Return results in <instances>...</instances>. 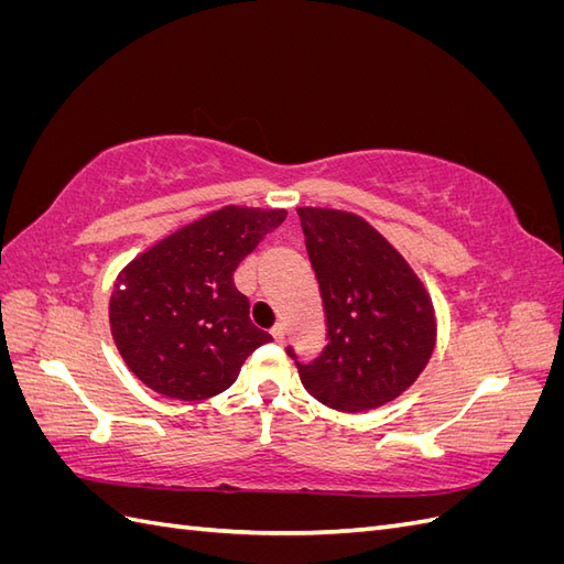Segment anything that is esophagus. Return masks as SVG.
<instances>
[{
	"label": "esophagus",
	"mask_w": 564,
	"mask_h": 564,
	"mask_svg": "<svg viewBox=\"0 0 564 564\" xmlns=\"http://www.w3.org/2000/svg\"><path fill=\"white\" fill-rule=\"evenodd\" d=\"M270 334H272V338H275V344H284V336H286V332H284L282 324H275V327L270 329Z\"/></svg>",
	"instance_id": "esophagus-1"
}]
</instances>
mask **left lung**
Here are the masks:
<instances>
[{
	"instance_id": "left-lung-1",
	"label": "left lung",
	"mask_w": 564,
	"mask_h": 564,
	"mask_svg": "<svg viewBox=\"0 0 564 564\" xmlns=\"http://www.w3.org/2000/svg\"><path fill=\"white\" fill-rule=\"evenodd\" d=\"M329 344L299 367L303 388L338 412L377 409L412 386L429 365L437 317L414 268L362 216L299 207ZM286 352L294 357L292 348Z\"/></svg>"
}]
</instances>
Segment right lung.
Returning <instances> with one entry per match:
<instances>
[{"label":"right lung","instance_id":"right-lung-1","mask_svg":"<svg viewBox=\"0 0 564 564\" xmlns=\"http://www.w3.org/2000/svg\"><path fill=\"white\" fill-rule=\"evenodd\" d=\"M284 209L228 204L169 232L112 284L110 332L127 367L174 400H207L230 388L270 334L249 319L232 275Z\"/></svg>","mask_w":564,"mask_h":564}]
</instances>
